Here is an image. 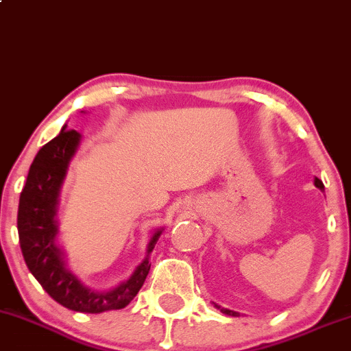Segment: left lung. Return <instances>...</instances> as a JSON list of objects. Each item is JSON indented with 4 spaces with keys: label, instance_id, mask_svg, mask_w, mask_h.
I'll list each match as a JSON object with an SVG mask.
<instances>
[{
    "label": "left lung",
    "instance_id": "obj_1",
    "mask_svg": "<svg viewBox=\"0 0 351 351\" xmlns=\"http://www.w3.org/2000/svg\"><path fill=\"white\" fill-rule=\"evenodd\" d=\"M315 186L320 189V191H324V189H325V187H324V182H322L320 179H317V177H315ZM214 306H217V308H220L217 303H214ZM220 310H222V313L228 315V317H239L237 312H232V310H228V308H220Z\"/></svg>",
    "mask_w": 351,
    "mask_h": 351
}]
</instances>
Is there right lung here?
Here are the masks:
<instances>
[{
  "mask_svg": "<svg viewBox=\"0 0 351 351\" xmlns=\"http://www.w3.org/2000/svg\"><path fill=\"white\" fill-rule=\"evenodd\" d=\"M81 144V134L62 125L59 136L43 145L31 164L18 207V234L23 257L43 289L66 308L82 313H102L128 306L144 285L151 263L149 254L162 228L147 243V255L128 280L108 292H94L66 265L58 245V206L69 162Z\"/></svg>",
  "mask_w": 351,
  "mask_h": 351,
  "instance_id": "right-lung-1",
  "label": "right lung"
}]
</instances>
